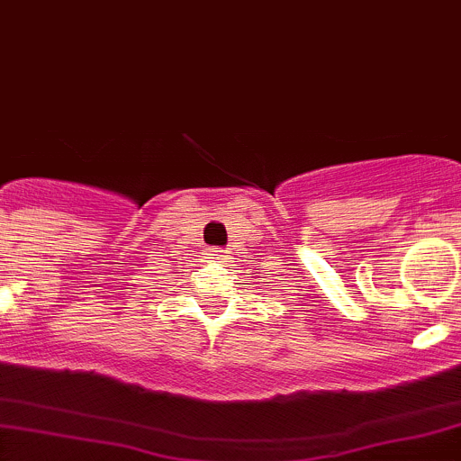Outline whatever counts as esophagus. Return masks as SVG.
<instances>
[{
    "mask_svg": "<svg viewBox=\"0 0 461 461\" xmlns=\"http://www.w3.org/2000/svg\"><path fill=\"white\" fill-rule=\"evenodd\" d=\"M211 259H215V261H224V259H229V255H226V250L211 249Z\"/></svg>",
    "mask_w": 461,
    "mask_h": 461,
    "instance_id": "obj_1",
    "label": "esophagus"
}]
</instances>
